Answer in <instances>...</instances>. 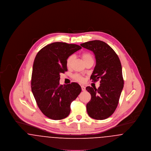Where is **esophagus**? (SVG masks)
<instances>
[{
  "mask_svg": "<svg viewBox=\"0 0 151 151\" xmlns=\"http://www.w3.org/2000/svg\"><path fill=\"white\" fill-rule=\"evenodd\" d=\"M81 89H82L83 91H86V87H85V86H81Z\"/></svg>",
  "mask_w": 151,
  "mask_h": 151,
  "instance_id": "34e87169",
  "label": "esophagus"
}]
</instances>
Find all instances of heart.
Returning a JSON list of instances; mask_svg holds the SVG:
<instances>
[{
	"mask_svg": "<svg viewBox=\"0 0 151 151\" xmlns=\"http://www.w3.org/2000/svg\"><path fill=\"white\" fill-rule=\"evenodd\" d=\"M81 57L82 58V59H83V60L84 63H86V61H88V60H93V56L91 54H90L89 52H83V53H82L81 55ZM73 59H74V56L73 55H70L67 58L65 64H66V66L68 68H70L71 66ZM73 78L76 81H79L80 83H82V82L84 81L83 78L82 76H81L80 75H79V74L74 75Z\"/></svg>",
	"mask_w": 151,
	"mask_h": 151,
	"instance_id": "b5f03b06",
	"label": "heart"
}]
</instances>
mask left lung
I'll list each match as a JSON object with an SVG mask.
<instances>
[{
    "mask_svg": "<svg viewBox=\"0 0 151 151\" xmlns=\"http://www.w3.org/2000/svg\"><path fill=\"white\" fill-rule=\"evenodd\" d=\"M80 45L93 52L96 65L91 80L94 82L100 80L98 89L87 86L91 99L86 104L88 114L92 118L103 120L115 111L123 88L122 65L114 50L108 44L94 40Z\"/></svg>",
    "mask_w": 151,
    "mask_h": 151,
    "instance_id": "obj_1",
    "label": "left lung"
}]
</instances>
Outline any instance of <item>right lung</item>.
Here are the masks:
<instances>
[{
  "label": "right lung",
  "instance_id": "obj_1",
  "mask_svg": "<svg viewBox=\"0 0 151 151\" xmlns=\"http://www.w3.org/2000/svg\"><path fill=\"white\" fill-rule=\"evenodd\" d=\"M81 49L76 44L57 42L38 51L33 65L32 92L43 114L53 120H60L70 114V105L81 91L77 83L59 84L60 73L67 71V58Z\"/></svg>",
  "mask_w": 151,
  "mask_h": 151
}]
</instances>
